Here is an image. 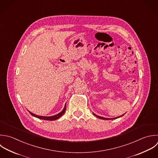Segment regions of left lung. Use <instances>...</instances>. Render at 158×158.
<instances>
[{"mask_svg":"<svg viewBox=\"0 0 158 158\" xmlns=\"http://www.w3.org/2000/svg\"><path fill=\"white\" fill-rule=\"evenodd\" d=\"M93 114L94 115V116H97L98 118H100V119H103V120H111V119H117V118H120V117H121V116H124L125 114H123V115H121V116H118V117H116V118H103V117H101V116H97V114H95L94 113H93Z\"/></svg>","mask_w":158,"mask_h":158,"instance_id":"8db88e82","label":"left lung"}]
</instances>
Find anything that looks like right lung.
<instances>
[{
	"instance_id": "right-lung-1",
	"label": "right lung",
	"mask_w": 158,
	"mask_h": 158,
	"mask_svg": "<svg viewBox=\"0 0 158 158\" xmlns=\"http://www.w3.org/2000/svg\"><path fill=\"white\" fill-rule=\"evenodd\" d=\"M66 103H65V105H64V107L63 108V110L60 112L58 114H55L54 116H39V115H37V114H35L31 112H30L29 111H28L29 112V113L34 117H35L37 118H39L40 119H42V120H47V121H55L58 118H60L65 112L66 111Z\"/></svg>"
}]
</instances>
